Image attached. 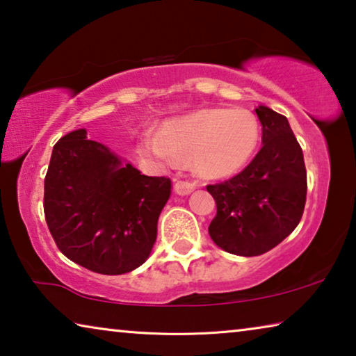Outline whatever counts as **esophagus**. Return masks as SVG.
<instances>
[{
	"mask_svg": "<svg viewBox=\"0 0 356 356\" xmlns=\"http://www.w3.org/2000/svg\"><path fill=\"white\" fill-rule=\"evenodd\" d=\"M196 188V185L193 182H188V180H176L174 184V192L177 195H188L192 193Z\"/></svg>",
	"mask_w": 356,
	"mask_h": 356,
	"instance_id": "obj_1",
	"label": "esophagus"
}]
</instances>
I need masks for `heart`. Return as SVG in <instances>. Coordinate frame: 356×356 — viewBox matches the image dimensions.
I'll return each instance as SVG.
<instances>
[{"instance_id": "obj_1", "label": "heart", "mask_w": 356, "mask_h": 356, "mask_svg": "<svg viewBox=\"0 0 356 356\" xmlns=\"http://www.w3.org/2000/svg\"><path fill=\"white\" fill-rule=\"evenodd\" d=\"M257 118L246 108H201L168 121L158 132L145 131L139 152L148 160H192L204 177H225L251 160L259 144Z\"/></svg>"}]
</instances>
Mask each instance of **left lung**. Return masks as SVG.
<instances>
[{
	"label": "left lung",
	"instance_id": "1",
	"mask_svg": "<svg viewBox=\"0 0 356 356\" xmlns=\"http://www.w3.org/2000/svg\"><path fill=\"white\" fill-rule=\"evenodd\" d=\"M262 148L240 174L208 185L217 204L209 235L236 256H261L291 235L304 214L307 171L302 148L288 118L268 107L256 108Z\"/></svg>",
	"mask_w": 356,
	"mask_h": 356
}]
</instances>
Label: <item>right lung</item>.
<instances>
[{
	"label": "right lung",
	"mask_w": 356,
	"mask_h": 356,
	"mask_svg": "<svg viewBox=\"0 0 356 356\" xmlns=\"http://www.w3.org/2000/svg\"><path fill=\"white\" fill-rule=\"evenodd\" d=\"M171 188L169 177L144 176L78 129L52 148L46 224L70 261L95 273L123 275L150 256Z\"/></svg>",
	"instance_id": "1"
}]
</instances>
